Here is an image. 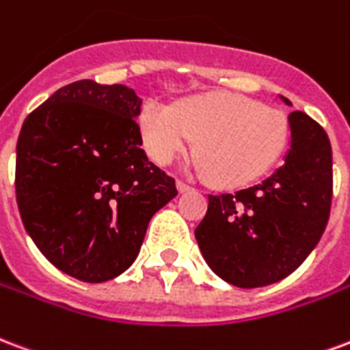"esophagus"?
<instances>
[{"label": "esophagus", "instance_id": "34e87169", "mask_svg": "<svg viewBox=\"0 0 350 350\" xmlns=\"http://www.w3.org/2000/svg\"><path fill=\"white\" fill-rule=\"evenodd\" d=\"M177 190L178 192H190L193 188L188 183H185V180H177Z\"/></svg>", "mask_w": 350, "mask_h": 350}]
</instances>
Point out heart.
<instances>
[{
  "label": "heart",
  "instance_id": "1",
  "mask_svg": "<svg viewBox=\"0 0 350 350\" xmlns=\"http://www.w3.org/2000/svg\"><path fill=\"white\" fill-rule=\"evenodd\" d=\"M147 154L165 165L196 137L198 167L216 185L241 186L269 172L287 144L280 111L237 94H201L177 104L149 102L139 117Z\"/></svg>",
  "mask_w": 350,
  "mask_h": 350
}]
</instances>
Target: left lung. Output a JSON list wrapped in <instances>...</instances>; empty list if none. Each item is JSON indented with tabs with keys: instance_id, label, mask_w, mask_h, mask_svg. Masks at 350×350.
Instances as JSON below:
<instances>
[{
	"instance_id": "1",
	"label": "left lung",
	"mask_w": 350,
	"mask_h": 350,
	"mask_svg": "<svg viewBox=\"0 0 350 350\" xmlns=\"http://www.w3.org/2000/svg\"><path fill=\"white\" fill-rule=\"evenodd\" d=\"M291 106L285 96H278ZM291 147L282 167L256 186L208 193L196 239L216 276L256 289L293 274L325 233L332 205V147L304 111L289 116Z\"/></svg>"
}]
</instances>
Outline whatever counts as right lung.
Instances as JSON below:
<instances>
[{"instance_id":"1","label":"right lung","mask_w":350,"mask_h":350,"mask_svg":"<svg viewBox=\"0 0 350 350\" xmlns=\"http://www.w3.org/2000/svg\"><path fill=\"white\" fill-rule=\"evenodd\" d=\"M134 89L80 80L25 117L16 144V203L55 269L113 280L139 254L149 220L177 196L175 178L142 149Z\"/></svg>"}]
</instances>
